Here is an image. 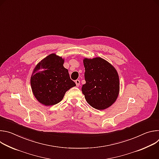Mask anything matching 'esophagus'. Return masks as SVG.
I'll return each instance as SVG.
<instances>
[{"mask_svg":"<svg viewBox=\"0 0 159 159\" xmlns=\"http://www.w3.org/2000/svg\"><path fill=\"white\" fill-rule=\"evenodd\" d=\"M75 84H76V85L77 86V87H79V85H80V80H75Z\"/></svg>","mask_w":159,"mask_h":159,"instance_id":"1","label":"esophagus"}]
</instances>
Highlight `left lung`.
I'll return each instance as SVG.
<instances>
[{
	"instance_id": "8db88e82",
	"label": "left lung",
	"mask_w": 159,
	"mask_h": 159,
	"mask_svg": "<svg viewBox=\"0 0 159 159\" xmlns=\"http://www.w3.org/2000/svg\"><path fill=\"white\" fill-rule=\"evenodd\" d=\"M85 80L82 91L87 103L103 110L114 103L119 94L120 80L115 68L100 57L84 58Z\"/></svg>"
}]
</instances>
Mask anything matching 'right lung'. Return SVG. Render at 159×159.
Returning <instances> with one entry per match:
<instances>
[{
  "label": "right lung",
  "mask_w": 159,
  "mask_h": 159,
  "mask_svg": "<svg viewBox=\"0 0 159 159\" xmlns=\"http://www.w3.org/2000/svg\"><path fill=\"white\" fill-rule=\"evenodd\" d=\"M63 63L64 59L52 53L39 62L33 70L30 80L32 91L44 106L60 102L67 90L76 85Z\"/></svg>",
  "instance_id": "obj_1"
}]
</instances>
